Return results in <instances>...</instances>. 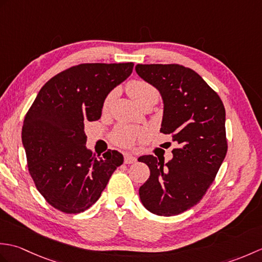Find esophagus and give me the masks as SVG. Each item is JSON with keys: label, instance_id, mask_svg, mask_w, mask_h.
<instances>
[{"label": "esophagus", "instance_id": "1", "mask_svg": "<svg viewBox=\"0 0 262 262\" xmlns=\"http://www.w3.org/2000/svg\"><path fill=\"white\" fill-rule=\"evenodd\" d=\"M124 162L126 164H132V163H135L136 162V158L134 157V155L132 154H128L126 153L125 157H124Z\"/></svg>", "mask_w": 262, "mask_h": 262}]
</instances>
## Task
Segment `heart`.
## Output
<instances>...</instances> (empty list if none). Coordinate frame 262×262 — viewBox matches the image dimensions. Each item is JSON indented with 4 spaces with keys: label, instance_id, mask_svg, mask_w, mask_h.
Instances as JSON below:
<instances>
[{
    "label": "heart",
    "instance_id": "b5f03b06",
    "mask_svg": "<svg viewBox=\"0 0 262 262\" xmlns=\"http://www.w3.org/2000/svg\"><path fill=\"white\" fill-rule=\"evenodd\" d=\"M127 92L134 101L141 105L149 100H158L159 91L153 86L151 83L144 80H133L127 84ZM115 96V91L110 92L105 97L103 101V110H107L110 105L113 98ZM140 134V130L134 127L120 126L117 128L113 134V140L121 146H129L134 142L135 137Z\"/></svg>",
    "mask_w": 262,
    "mask_h": 262
}]
</instances>
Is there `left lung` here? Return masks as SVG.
Masks as SVG:
<instances>
[{"label": "left lung", "mask_w": 262, "mask_h": 262, "mask_svg": "<svg viewBox=\"0 0 262 262\" xmlns=\"http://www.w3.org/2000/svg\"><path fill=\"white\" fill-rule=\"evenodd\" d=\"M135 70L162 97L160 132L170 134L177 145L168 163L153 155L138 159L151 172L140 188L141 202L153 214L179 215L200 202L225 159L224 104L191 69L178 64H137Z\"/></svg>", "instance_id": "8db88e82"}]
</instances>
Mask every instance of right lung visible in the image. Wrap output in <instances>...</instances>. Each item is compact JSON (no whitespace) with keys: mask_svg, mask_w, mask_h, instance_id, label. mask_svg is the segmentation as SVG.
I'll list each match as a JSON object with an SVG mask.
<instances>
[{"mask_svg":"<svg viewBox=\"0 0 262 262\" xmlns=\"http://www.w3.org/2000/svg\"><path fill=\"white\" fill-rule=\"evenodd\" d=\"M133 63L80 64L52 77L28 111L22 144L28 169L41 196L68 214L90 208L124 162L109 149L93 157L84 121L101 117L105 97L133 72Z\"/></svg>","mask_w":262,"mask_h":262,"instance_id":"1","label":"right lung"}]
</instances>
